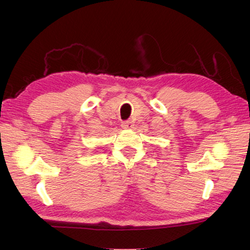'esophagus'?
I'll use <instances>...</instances> for the list:
<instances>
[{
  "label": "esophagus",
  "instance_id": "34e87169",
  "mask_svg": "<svg viewBox=\"0 0 250 250\" xmlns=\"http://www.w3.org/2000/svg\"><path fill=\"white\" fill-rule=\"evenodd\" d=\"M133 125H133L132 121H125V122H122V128L126 129V130L132 129Z\"/></svg>",
  "mask_w": 250,
  "mask_h": 250
}]
</instances>
